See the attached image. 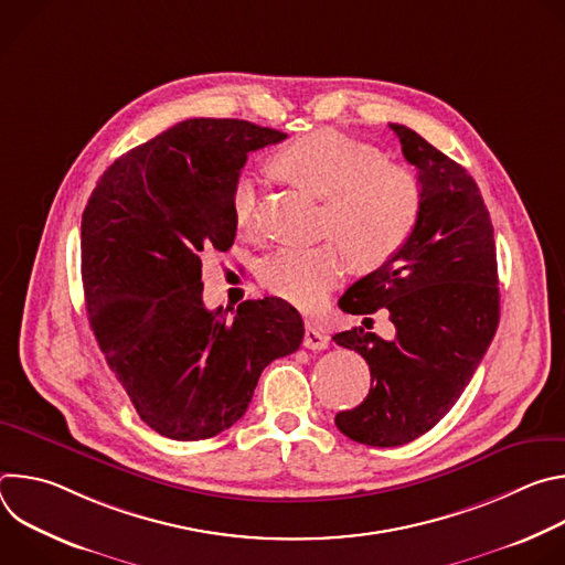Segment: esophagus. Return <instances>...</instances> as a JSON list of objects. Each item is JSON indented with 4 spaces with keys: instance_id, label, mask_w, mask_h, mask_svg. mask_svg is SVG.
Wrapping results in <instances>:
<instances>
[{
    "instance_id": "1",
    "label": "esophagus",
    "mask_w": 565,
    "mask_h": 565,
    "mask_svg": "<svg viewBox=\"0 0 565 565\" xmlns=\"http://www.w3.org/2000/svg\"><path fill=\"white\" fill-rule=\"evenodd\" d=\"M303 347L310 351H324L329 349V335L324 331H319L315 324H306V333H303Z\"/></svg>"
}]
</instances>
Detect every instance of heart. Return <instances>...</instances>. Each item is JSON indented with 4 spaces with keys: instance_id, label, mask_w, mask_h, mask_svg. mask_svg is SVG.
<instances>
[{
    "instance_id": "obj_1",
    "label": "heart",
    "mask_w": 565,
    "mask_h": 565,
    "mask_svg": "<svg viewBox=\"0 0 565 565\" xmlns=\"http://www.w3.org/2000/svg\"><path fill=\"white\" fill-rule=\"evenodd\" d=\"M297 188L324 201L321 234L339 241L273 253L259 270L262 284L277 297L312 308L324 301L347 273L386 264L409 238L420 212V188L399 166L382 163V153L344 134L324 129L297 138L275 160ZM259 192L253 179L232 190V214L241 230L257 221Z\"/></svg>"
}]
</instances>
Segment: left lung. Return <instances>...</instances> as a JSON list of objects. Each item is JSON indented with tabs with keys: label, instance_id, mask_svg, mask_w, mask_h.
<instances>
[{
	"label": "left lung",
	"instance_id": "obj_1",
	"mask_svg": "<svg viewBox=\"0 0 565 565\" xmlns=\"http://www.w3.org/2000/svg\"><path fill=\"white\" fill-rule=\"evenodd\" d=\"M388 127L418 170V221L405 246L338 303L364 315V327L386 308L395 338L362 327L333 335L371 371L369 395L335 425L371 447L407 445L447 416L488 353L501 312L494 227L476 181L414 129Z\"/></svg>",
	"mask_w": 565,
	"mask_h": 565
}]
</instances>
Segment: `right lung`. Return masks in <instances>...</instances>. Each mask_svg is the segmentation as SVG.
Instances as JSON below:
<instances>
[{"label": "right lung", "instance_id": "1", "mask_svg": "<svg viewBox=\"0 0 565 565\" xmlns=\"http://www.w3.org/2000/svg\"><path fill=\"white\" fill-rule=\"evenodd\" d=\"M286 134L190 118L122 153L83 214V286L100 351L140 420L205 440L246 414L262 371L303 340L297 308L248 299L232 319L203 303L201 257L225 253L248 153Z\"/></svg>", "mask_w": 565, "mask_h": 565}]
</instances>
